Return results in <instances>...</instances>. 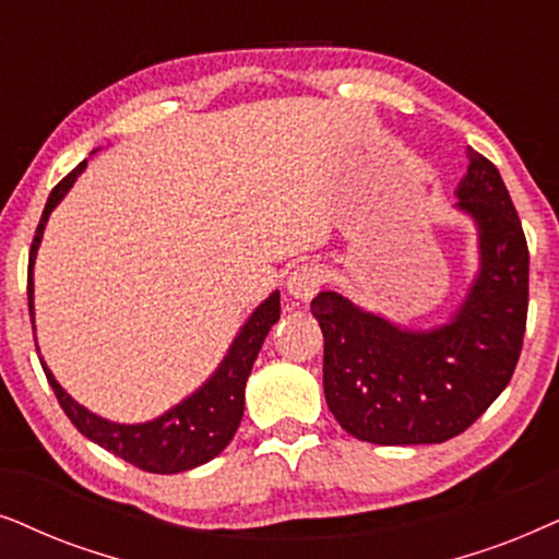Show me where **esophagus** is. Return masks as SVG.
<instances>
[{
  "mask_svg": "<svg viewBox=\"0 0 559 559\" xmlns=\"http://www.w3.org/2000/svg\"><path fill=\"white\" fill-rule=\"evenodd\" d=\"M326 284V273L322 265L317 263H304L296 267L288 278V294L296 296V299L309 301L314 299V294Z\"/></svg>",
  "mask_w": 559,
  "mask_h": 559,
  "instance_id": "esophagus-1",
  "label": "esophagus"
}]
</instances>
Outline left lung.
Wrapping results in <instances>:
<instances>
[{
  "label": "left lung",
  "mask_w": 559,
  "mask_h": 559,
  "mask_svg": "<svg viewBox=\"0 0 559 559\" xmlns=\"http://www.w3.org/2000/svg\"><path fill=\"white\" fill-rule=\"evenodd\" d=\"M460 210L480 227L483 267L455 322L416 334L334 292L311 301L324 334V399L340 427L373 444L448 442L493 404L524 345L530 248L503 178L467 153Z\"/></svg>",
  "instance_id": "1"
}]
</instances>
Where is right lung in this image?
I'll use <instances>...</instances> for the list:
<instances>
[{
	"instance_id": "right-lung-1",
	"label": "right lung",
	"mask_w": 559,
	"mask_h": 559,
	"mask_svg": "<svg viewBox=\"0 0 559 559\" xmlns=\"http://www.w3.org/2000/svg\"><path fill=\"white\" fill-rule=\"evenodd\" d=\"M84 166L86 160L79 163V166L50 191L40 225L35 229L27 267L29 319H33V260L37 245H40L48 214L53 212V206L66 197V191L71 189ZM278 317L281 296L273 294L271 299L260 304L255 314L248 319L240 337L235 340L233 349H229L227 360L222 362V368L214 373L212 381L206 383L202 391H197L191 399H186L183 404L170 408L168 414L158 416L155 421L135 424V427L111 424L107 419H99V416L92 412H86L84 406H79L76 401L56 383V378L46 368V362L40 360V366L46 370V378L50 389L56 393L58 404H61L66 416H69L71 424L81 431V435L99 444V448L115 452V455L122 457L124 463L140 467V471L163 475L183 473L202 463H210V460L217 457L235 437L245 408V383H248L252 362H255L267 330L278 322Z\"/></svg>"
}]
</instances>
